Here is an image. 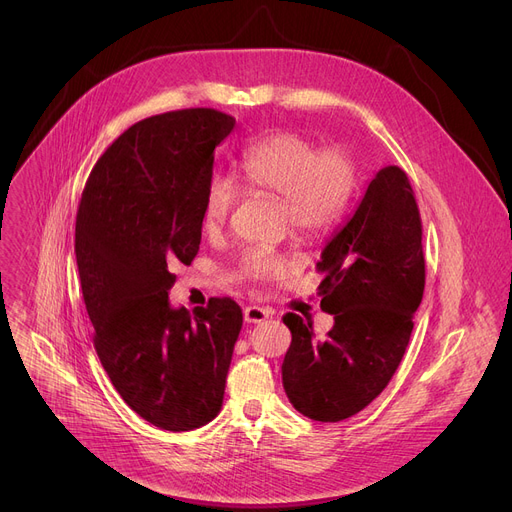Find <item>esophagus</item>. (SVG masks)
<instances>
[{"mask_svg": "<svg viewBox=\"0 0 512 512\" xmlns=\"http://www.w3.org/2000/svg\"><path fill=\"white\" fill-rule=\"evenodd\" d=\"M242 317H245L247 324H261V321L270 317V311H265L263 307H257V305H251V307H245Z\"/></svg>", "mask_w": 512, "mask_h": 512, "instance_id": "obj_1", "label": "esophagus"}]
</instances>
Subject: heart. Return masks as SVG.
I'll return each instance as SVG.
<instances>
[{"label":"heart","mask_w":512,"mask_h":512,"mask_svg":"<svg viewBox=\"0 0 512 512\" xmlns=\"http://www.w3.org/2000/svg\"><path fill=\"white\" fill-rule=\"evenodd\" d=\"M238 170L251 191L282 199L286 224L307 238L324 236L344 220L359 184L357 166L346 151H319L311 141L290 132L253 143L242 153ZM236 199V184L228 176L215 174L205 188V226H222ZM238 267L240 274L253 282H270L290 270L292 259L249 249L240 257Z\"/></svg>","instance_id":"obj_1"}]
</instances>
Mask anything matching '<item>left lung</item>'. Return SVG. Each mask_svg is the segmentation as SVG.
Returning <instances> with one entry per match:
<instances>
[{
  "label": "left lung",
  "instance_id": "obj_1",
  "mask_svg": "<svg viewBox=\"0 0 512 512\" xmlns=\"http://www.w3.org/2000/svg\"><path fill=\"white\" fill-rule=\"evenodd\" d=\"M421 218L411 182L398 166L382 168L317 263L321 309L334 317L324 340L311 319L286 313L292 342L282 384L292 407L321 423L363 411L407 351L423 299Z\"/></svg>",
  "mask_w": 512,
  "mask_h": 512
}]
</instances>
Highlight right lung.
<instances>
[{
    "mask_svg": "<svg viewBox=\"0 0 512 512\" xmlns=\"http://www.w3.org/2000/svg\"><path fill=\"white\" fill-rule=\"evenodd\" d=\"M236 120L209 107L132 124L99 157L76 213L74 253L95 351L126 405L168 432L220 413L242 311L228 297L174 309L176 263L201 245L213 151Z\"/></svg>",
    "mask_w": 512,
    "mask_h": 512,
    "instance_id": "1",
    "label": "right lung"
}]
</instances>
